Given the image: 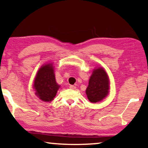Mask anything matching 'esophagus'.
I'll return each instance as SVG.
<instances>
[{
	"mask_svg": "<svg viewBox=\"0 0 148 148\" xmlns=\"http://www.w3.org/2000/svg\"><path fill=\"white\" fill-rule=\"evenodd\" d=\"M69 88H70V89H72V90H75V89H76V86H73V85H70V86H69Z\"/></svg>",
	"mask_w": 148,
	"mask_h": 148,
	"instance_id": "obj_1",
	"label": "esophagus"
}]
</instances>
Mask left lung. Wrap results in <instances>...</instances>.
Instances as JSON below:
<instances>
[{"label":"left lung","mask_w":148,"mask_h":148,"mask_svg":"<svg viewBox=\"0 0 148 148\" xmlns=\"http://www.w3.org/2000/svg\"><path fill=\"white\" fill-rule=\"evenodd\" d=\"M109 92V79L103 68L93 70L86 93L89 101L97 103L102 101Z\"/></svg>","instance_id":"1"}]
</instances>
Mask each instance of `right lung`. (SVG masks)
<instances>
[{"instance_id":"1","label":"right lung","mask_w":148,"mask_h":148,"mask_svg":"<svg viewBox=\"0 0 148 148\" xmlns=\"http://www.w3.org/2000/svg\"><path fill=\"white\" fill-rule=\"evenodd\" d=\"M59 88L55 79L53 64L48 63L42 66L37 72L34 83L36 95L43 101L50 102L53 100Z\"/></svg>"}]
</instances>
